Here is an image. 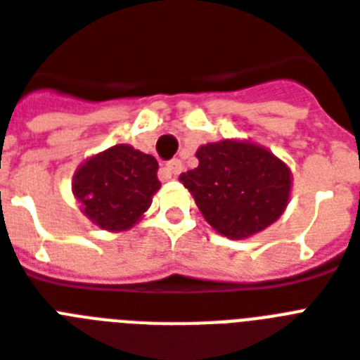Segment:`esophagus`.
<instances>
[{
  "mask_svg": "<svg viewBox=\"0 0 360 360\" xmlns=\"http://www.w3.org/2000/svg\"><path fill=\"white\" fill-rule=\"evenodd\" d=\"M166 169H168L172 175H179L181 172H183V162H181L179 158H174V160H169V162L166 164Z\"/></svg>",
  "mask_w": 360,
  "mask_h": 360,
  "instance_id": "1",
  "label": "esophagus"
}]
</instances>
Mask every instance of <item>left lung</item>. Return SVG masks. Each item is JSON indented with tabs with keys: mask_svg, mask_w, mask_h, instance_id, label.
Wrapping results in <instances>:
<instances>
[{
	"mask_svg": "<svg viewBox=\"0 0 360 360\" xmlns=\"http://www.w3.org/2000/svg\"><path fill=\"white\" fill-rule=\"evenodd\" d=\"M198 168L181 174L203 219L228 239H246L280 219L290 202L291 172L262 146L243 140L205 143Z\"/></svg>",
	"mask_w": 360,
	"mask_h": 360,
	"instance_id": "1",
	"label": "left lung"
}]
</instances>
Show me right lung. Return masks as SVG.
<instances>
[{
	"mask_svg": "<svg viewBox=\"0 0 360 360\" xmlns=\"http://www.w3.org/2000/svg\"><path fill=\"white\" fill-rule=\"evenodd\" d=\"M153 155L117 143L87 158L72 177L82 213L108 231H124L141 219L160 188Z\"/></svg>",
	"mask_w": 360,
	"mask_h": 360,
	"instance_id": "1",
	"label": "right lung"
}]
</instances>
